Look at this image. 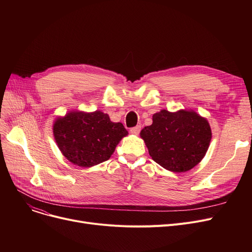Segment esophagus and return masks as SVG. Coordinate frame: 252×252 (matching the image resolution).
I'll use <instances>...</instances> for the list:
<instances>
[{
	"label": "esophagus",
	"mask_w": 252,
	"mask_h": 252,
	"mask_svg": "<svg viewBox=\"0 0 252 252\" xmlns=\"http://www.w3.org/2000/svg\"><path fill=\"white\" fill-rule=\"evenodd\" d=\"M140 130H141V126H137L131 127L129 129L130 134H133V135H139L140 134Z\"/></svg>",
	"instance_id": "esophagus-1"
}]
</instances>
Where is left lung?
I'll return each instance as SVG.
<instances>
[{
	"instance_id": "obj_1",
	"label": "left lung",
	"mask_w": 252,
	"mask_h": 252,
	"mask_svg": "<svg viewBox=\"0 0 252 252\" xmlns=\"http://www.w3.org/2000/svg\"><path fill=\"white\" fill-rule=\"evenodd\" d=\"M152 159L174 173H185L205 156L211 128L208 121L194 110L165 109L154 113L152 125L140 133Z\"/></svg>"
}]
</instances>
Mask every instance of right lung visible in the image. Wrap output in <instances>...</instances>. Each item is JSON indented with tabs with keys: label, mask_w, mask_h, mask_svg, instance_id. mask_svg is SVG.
I'll use <instances>...</instances> for the list:
<instances>
[{
	"label": "right lung",
	"mask_w": 252,
	"mask_h": 252,
	"mask_svg": "<svg viewBox=\"0 0 252 252\" xmlns=\"http://www.w3.org/2000/svg\"><path fill=\"white\" fill-rule=\"evenodd\" d=\"M122 123H113L100 110H71L58 116L53 135L66 159L81 167H92L108 160L118 143L127 136Z\"/></svg>",
	"instance_id": "add662e5"
}]
</instances>
